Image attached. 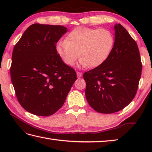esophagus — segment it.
Instances as JSON below:
<instances>
[{"label":"esophagus","mask_w":152,"mask_h":152,"mask_svg":"<svg viewBox=\"0 0 152 152\" xmlns=\"http://www.w3.org/2000/svg\"><path fill=\"white\" fill-rule=\"evenodd\" d=\"M76 74H77V77H78V78H81L82 76V74L80 72H78V71L76 72Z\"/></svg>","instance_id":"1"}]
</instances>
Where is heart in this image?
Wrapping results in <instances>:
<instances>
[{"instance_id":"obj_1","label":"heart","mask_w":152,"mask_h":152,"mask_svg":"<svg viewBox=\"0 0 152 152\" xmlns=\"http://www.w3.org/2000/svg\"><path fill=\"white\" fill-rule=\"evenodd\" d=\"M114 42V34L107 28L76 27L58 42L56 51L67 65H73L80 56L82 67L95 68L107 60Z\"/></svg>"}]
</instances>
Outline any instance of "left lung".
I'll return each mask as SVG.
<instances>
[{
  "label": "left lung",
  "mask_w": 152,
  "mask_h": 152,
  "mask_svg": "<svg viewBox=\"0 0 152 152\" xmlns=\"http://www.w3.org/2000/svg\"><path fill=\"white\" fill-rule=\"evenodd\" d=\"M114 29V46L107 60L83 75L87 101L102 114L120 111L133 101L142 69L136 41L121 24Z\"/></svg>",
  "instance_id": "obj_1"
}]
</instances>
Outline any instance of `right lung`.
<instances>
[{"mask_svg":"<svg viewBox=\"0 0 152 152\" xmlns=\"http://www.w3.org/2000/svg\"><path fill=\"white\" fill-rule=\"evenodd\" d=\"M66 32L61 25L34 23L14 48L11 80L19 104L31 114L56 113L77 79L75 70L64 64L56 51V43Z\"/></svg>","mask_w":152,"mask_h":152,"instance_id":"right-lung-1","label":"right lung"}]
</instances>
